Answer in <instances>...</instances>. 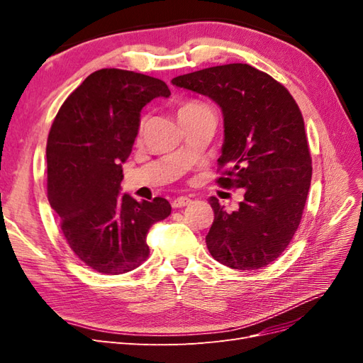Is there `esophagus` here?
Returning a JSON list of instances; mask_svg holds the SVG:
<instances>
[{"label":"esophagus","mask_w":363,"mask_h":363,"mask_svg":"<svg viewBox=\"0 0 363 363\" xmlns=\"http://www.w3.org/2000/svg\"><path fill=\"white\" fill-rule=\"evenodd\" d=\"M192 203V200L189 199V196H177V199L172 200L171 206L174 208H179V207H184V206H189Z\"/></svg>","instance_id":"esophagus-1"}]
</instances>
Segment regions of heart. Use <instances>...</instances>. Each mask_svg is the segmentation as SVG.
<instances>
[{
  "instance_id": "obj_1",
  "label": "heart",
  "mask_w": 363,
  "mask_h": 363,
  "mask_svg": "<svg viewBox=\"0 0 363 363\" xmlns=\"http://www.w3.org/2000/svg\"><path fill=\"white\" fill-rule=\"evenodd\" d=\"M208 111H211V107L201 101H188L180 107L179 116L180 115H191V113H201V112H208Z\"/></svg>"
}]
</instances>
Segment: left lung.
<instances>
[{
    "mask_svg": "<svg viewBox=\"0 0 363 363\" xmlns=\"http://www.w3.org/2000/svg\"><path fill=\"white\" fill-rule=\"evenodd\" d=\"M171 83L208 96L223 111L224 144L218 159L225 189L244 188L227 213L211 196L215 219L206 244L215 260L247 271L267 267L300 225L311 188L312 160L304 121L289 91L247 63L179 75Z\"/></svg>",
    "mask_w": 363,
    "mask_h": 363,
    "instance_id": "obj_1",
    "label": "left lung"
}]
</instances>
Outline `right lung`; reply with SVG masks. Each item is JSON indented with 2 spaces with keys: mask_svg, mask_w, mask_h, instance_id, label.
<instances>
[{
  "mask_svg": "<svg viewBox=\"0 0 363 363\" xmlns=\"http://www.w3.org/2000/svg\"><path fill=\"white\" fill-rule=\"evenodd\" d=\"M171 95L164 82L133 71L92 72L65 100L47 142L48 201L75 256L101 274H124L147 260L150 227L171 213L156 196L119 195L140 111Z\"/></svg>",
  "mask_w": 363,
  "mask_h": 363,
  "instance_id": "obj_1",
  "label": "right lung"
}]
</instances>
